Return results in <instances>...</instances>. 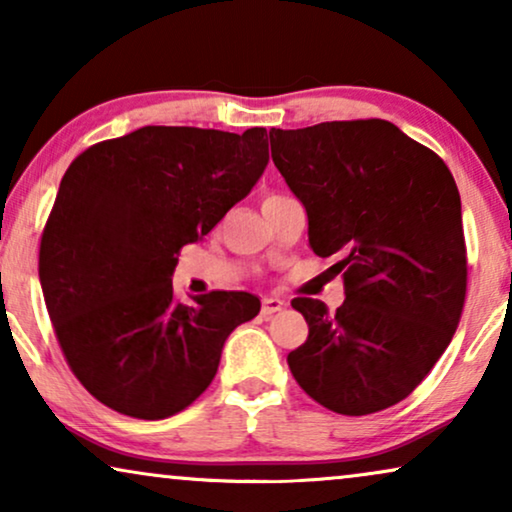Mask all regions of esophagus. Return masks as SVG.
Returning a JSON list of instances; mask_svg holds the SVG:
<instances>
[{
    "label": "esophagus",
    "mask_w": 512,
    "mask_h": 512,
    "mask_svg": "<svg viewBox=\"0 0 512 512\" xmlns=\"http://www.w3.org/2000/svg\"><path fill=\"white\" fill-rule=\"evenodd\" d=\"M284 310V300L279 298H263V305H261V314L263 317H272V314L282 312Z\"/></svg>",
    "instance_id": "34e87169"
}]
</instances>
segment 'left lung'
Returning a JSON list of instances; mask_svg holds the SVG:
<instances>
[{"instance_id":"obj_1","label":"left lung","mask_w":512,"mask_h":512,"mask_svg":"<svg viewBox=\"0 0 512 512\" xmlns=\"http://www.w3.org/2000/svg\"><path fill=\"white\" fill-rule=\"evenodd\" d=\"M272 160L307 212L317 256L338 254L335 312L293 298L310 333L286 356L307 396L370 415L410 396L457 331L466 298L461 198L452 172L394 123L270 130Z\"/></svg>"}]
</instances>
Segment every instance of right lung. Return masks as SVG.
Instances as JSON below:
<instances>
[{
	"label": "right lung",
	"instance_id": "1",
	"mask_svg": "<svg viewBox=\"0 0 512 512\" xmlns=\"http://www.w3.org/2000/svg\"><path fill=\"white\" fill-rule=\"evenodd\" d=\"M268 132L144 125L69 165L39 249V282L62 354L107 408L165 419L219 370L223 342L261 300L212 291L174 298L184 244L244 200L268 165Z\"/></svg>",
	"mask_w": 512,
	"mask_h": 512
}]
</instances>
